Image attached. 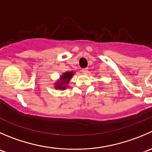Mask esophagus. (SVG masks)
<instances>
[{"label": "esophagus", "instance_id": "1", "mask_svg": "<svg viewBox=\"0 0 152 152\" xmlns=\"http://www.w3.org/2000/svg\"><path fill=\"white\" fill-rule=\"evenodd\" d=\"M82 72L83 73H87L88 72V68H83L82 70Z\"/></svg>", "mask_w": 152, "mask_h": 152}]
</instances>
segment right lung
<instances>
[{
    "label": "right lung",
    "mask_w": 152,
    "mask_h": 152,
    "mask_svg": "<svg viewBox=\"0 0 152 152\" xmlns=\"http://www.w3.org/2000/svg\"><path fill=\"white\" fill-rule=\"evenodd\" d=\"M75 73L73 71H67L62 73L59 79L54 83V88L56 90H65L68 87V84Z\"/></svg>",
    "instance_id": "obj_1"
}]
</instances>
